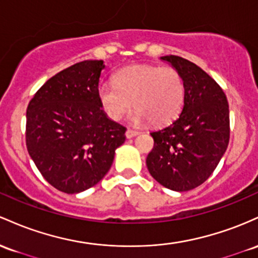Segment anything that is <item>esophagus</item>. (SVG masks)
Masks as SVG:
<instances>
[{
  "label": "esophagus",
  "instance_id": "esophagus-1",
  "mask_svg": "<svg viewBox=\"0 0 258 258\" xmlns=\"http://www.w3.org/2000/svg\"><path fill=\"white\" fill-rule=\"evenodd\" d=\"M139 134V132L138 130H133V129H128L125 132V137L128 138V139H132V138H134V137H137V135Z\"/></svg>",
  "mask_w": 258,
  "mask_h": 258
}]
</instances>
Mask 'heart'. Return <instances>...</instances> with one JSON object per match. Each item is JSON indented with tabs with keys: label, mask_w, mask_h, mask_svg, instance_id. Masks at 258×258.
I'll use <instances>...</instances> for the list:
<instances>
[{
	"label": "heart",
	"mask_w": 258,
	"mask_h": 258,
	"mask_svg": "<svg viewBox=\"0 0 258 258\" xmlns=\"http://www.w3.org/2000/svg\"><path fill=\"white\" fill-rule=\"evenodd\" d=\"M185 84L172 67L133 66L114 75V84H101L97 96L103 111L118 120L134 106L133 120L160 126L172 121L184 103Z\"/></svg>",
	"instance_id": "1"
}]
</instances>
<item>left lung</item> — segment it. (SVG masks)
I'll return each instance as SVG.
<instances>
[{"label": "left lung", "instance_id": "obj_1", "mask_svg": "<svg viewBox=\"0 0 258 258\" xmlns=\"http://www.w3.org/2000/svg\"><path fill=\"white\" fill-rule=\"evenodd\" d=\"M183 77L184 106L168 126L150 133L155 145L147 169L161 185L187 191L207 180L218 166L230 137L229 105L215 79L179 56H164Z\"/></svg>", "mask_w": 258, "mask_h": 258}]
</instances>
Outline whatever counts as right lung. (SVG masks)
<instances>
[{
	"instance_id": "right-lung-1",
	"label": "right lung",
	"mask_w": 258,
	"mask_h": 258,
	"mask_svg": "<svg viewBox=\"0 0 258 258\" xmlns=\"http://www.w3.org/2000/svg\"><path fill=\"white\" fill-rule=\"evenodd\" d=\"M103 60H83L48 79L27 108L25 143L43 178L78 194L107 174L125 126L107 118L97 96Z\"/></svg>"
}]
</instances>
